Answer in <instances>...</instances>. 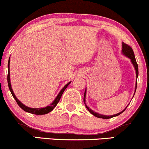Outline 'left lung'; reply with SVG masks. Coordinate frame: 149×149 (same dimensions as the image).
Listing matches in <instances>:
<instances>
[{
  "label": "left lung",
  "mask_w": 149,
  "mask_h": 149,
  "mask_svg": "<svg viewBox=\"0 0 149 149\" xmlns=\"http://www.w3.org/2000/svg\"><path fill=\"white\" fill-rule=\"evenodd\" d=\"M122 53H123L124 54H125V56H127L128 58H129L131 60V63H133V66H134L135 69V71H136V77L137 78V76H138V65H137V63L136 62V60H135V55H134V52H133V49L131 47L129 46V45H128L127 44H125V42H122ZM136 88H137V83H136V86H135V91H136ZM135 95V93H134ZM85 97H86V90L85 91H84V104H85L86 106V108L88 109V111L91 113V114H93V116H95V117H97V118H102V119H109V118H113V117H116V116H119L122 113H123L126 110V109L127 108V107H126L125 109V110L122 111V112L119 113H117L116 115H113V116H104V115H101V114H99L97 113H95L93 111L91 110V109H90L88 107H87V105L85 104Z\"/></svg>",
  "instance_id": "left-lung-1"
}]
</instances>
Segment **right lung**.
Wrapping results in <instances>:
<instances>
[{
  "label": "right lung",
  "mask_w": 149,
  "mask_h": 149,
  "mask_svg": "<svg viewBox=\"0 0 149 149\" xmlns=\"http://www.w3.org/2000/svg\"><path fill=\"white\" fill-rule=\"evenodd\" d=\"M8 74H7V83H8V86H9V90H10L11 91V93H12V96L14 97V98L15 99V100L16 101L17 104H18V106H19L20 108H21L22 110H24V111L26 112H28V113H32V114H36V115H45V114H47L48 113H49L52 111L55 108L56 105L58 103V102L60 101V100H61V97L62 96V95H63V92L66 89V88L68 86V85L69 84L71 83V82H69V83H67L66 85L64 86V87L62 88V90L61 91H60L59 94L58 95V96L56 97V98L54 100V101L53 102L52 104H50V106H48V107H45V108H38V109H33V108H29V107H26L25 105H24L23 104H22L18 100V99H17V97H16V95H14V92H13V90L12 88V86H11V83H10V78H9V61H8Z\"/></svg>",
  "instance_id": "right-lung-1"
}]
</instances>
